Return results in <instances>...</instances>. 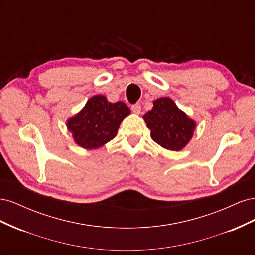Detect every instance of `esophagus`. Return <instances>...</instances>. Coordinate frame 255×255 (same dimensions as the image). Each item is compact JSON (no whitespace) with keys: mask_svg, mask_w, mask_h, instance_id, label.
<instances>
[{"mask_svg":"<svg viewBox=\"0 0 255 255\" xmlns=\"http://www.w3.org/2000/svg\"><path fill=\"white\" fill-rule=\"evenodd\" d=\"M130 109H132V112L133 113H135V114H140V111H141V106H140V104H134V105H132V107H130Z\"/></svg>","mask_w":255,"mask_h":255,"instance_id":"obj_1","label":"esophagus"}]
</instances>
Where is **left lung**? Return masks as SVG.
Masks as SVG:
<instances>
[{
  "instance_id": "1",
  "label": "left lung",
  "mask_w": 255,
  "mask_h": 255,
  "mask_svg": "<svg viewBox=\"0 0 255 255\" xmlns=\"http://www.w3.org/2000/svg\"><path fill=\"white\" fill-rule=\"evenodd\" d=\"M152 139L160 146L180 151L191 139L196 122L182 112L169 98L154 101L153 109L143 115Z\"/></svg>"
}]
</instances>
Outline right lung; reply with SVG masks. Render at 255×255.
<instances>
[{
  "label": "right lung",
  "mask_w": 255,
  "mask_h": 255,
  "mask_svg": "<svg viewBox=\"0 0 255 255\" xmlns=\"http://www.w3.org/2000/svg\"><path fill=\"white\" fill-rule=\"evenodd\" d=\"M129 113L126 103H111L99 95L89 99L84 109L68 120L67 127L82 148L97 149L115 138L122 119Z\"/></svg>",
  "instance_id": "add662e5"
}]
</instances>
